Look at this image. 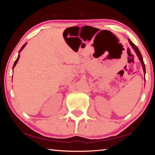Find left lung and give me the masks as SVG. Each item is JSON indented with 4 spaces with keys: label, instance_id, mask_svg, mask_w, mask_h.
Segmentation results:
<instances>
[{
    "label": "left lung",
    "instance_id": "1",
    "mask_svg": "<svg viewBox=\"0 0 155 155\" xmlns=\"http://www.w3.org/2000/svg\"><path fill=\"white\" fill-rule=\"evenodd\" d=\"M128 41H129V43H130V46L133 47V50H134V51H135V52H136V54H137V56H138V58H139V59H140V61H141V65H142V67H143V72H144V74H146V68H145V64H144V63H143V57H142V56H141V52H140V50H139V48H137V46H136L134 44H133L132 41H131L130 40H128Z\"/></svg>",
    "mask_w": 155,
    "mask_h": 155
}]
</instances>
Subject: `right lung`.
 Wrapping results in <instances>:
<instances>
[{
    "instance_id": "add662e5",
    "label": "right lung",
    "mask_w": 155,
    "mask_h": 155,
    "mask_svg": "<svg viewBox=\"0 0 155 155\" xmlns=\"http://www.w3.org/2000/svg\"><path fill=\"white\" fill-rule=\"evenodd\" d=\"M26 44H27V43H26V44H24V45H23V46H22V48H20V51H19V52H21V51H22V50L23 48H25V46H26ZM19 58H20V54H18V58H17V59H16V60H15V62H14V66H13V69H14V67L15 66V65H16V64H17V63H18V60H19Z\"/></svg>"
}]
</instances>
